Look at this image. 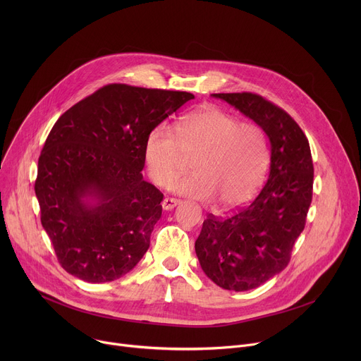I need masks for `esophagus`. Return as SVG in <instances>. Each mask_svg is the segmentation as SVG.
Segmentation results:
<instances>
[{
  "instance_id": "esophagus-1",
  "label": "esophagus",
  "mask_w": 361,
  "mask_h": 361,
  "mask_svg": "<svg viewBox=\"0 0 361 361\" xmlns=\"http://www.w3.org/2000/svg\"><path fill=\"white\" fill-rule=\"evenodd\" d=\"M178 204H180V200H177V198H170V197L164 198V200H163V202H161L163 209H164L166 212H170V210H173L174 207H177Z\"/></svg>"
}]
</instances>
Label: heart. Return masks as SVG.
<instances>
[{"label":"heart","instance_id":"1","mask_svg":"<svg viewBox=\"0 0 361 361\" xmlns=\"http://www.w3.org/2000/svg\"><path fill=\"white\" fill-rule=\"evenodd\" d=\"M187 157H195V171L176 180L171 190L204 201L217 200L226 210L243 205L259 191L269 167L262 128L238 123L214 107L183 117L176 128L161 123L148 134L144 164L157 185H167L183 170Z\"/></svg>","mask_w":361,"mask_h":361}]
</instances>
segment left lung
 <instances>
[{"mask_svg":"<svg viewBox=\"0 0 361 361\" xmlns=\"http://www.w3.org/2000/svg\"><path fill=\"white\" fill-rule=\"evenodd\" d=\"M252 120L267 135V183L234 214H210L195 240L200 266L224 290L247 291L283 271L305 226L313 197V160L308 140L281 109L251 92L212 94Z\"/></svg>","mask_w":361,"mask_h":361,"instance_id":"obj_1","label":"left lung"}]
</instances>
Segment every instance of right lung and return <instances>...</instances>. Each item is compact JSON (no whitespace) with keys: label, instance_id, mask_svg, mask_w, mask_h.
Returning <instances> with one entry per match:
<instances>
[{"label":"right lung","instance_id":"1","mask_svg":"<svg viewBox=\"0 0 361 361\" xmlns=\"http://www.w3.org/2000/svg\"><path fill=\"white\" fill-rule=\"evenodd\" d=\"M194 95L110 84L49 131L35 180L41 224L61 267L87 283L130 273L149 247L163 192L142 178L151 130Z\"/></svg>","mask_w":361,"mask_h":361}]
</instances>
